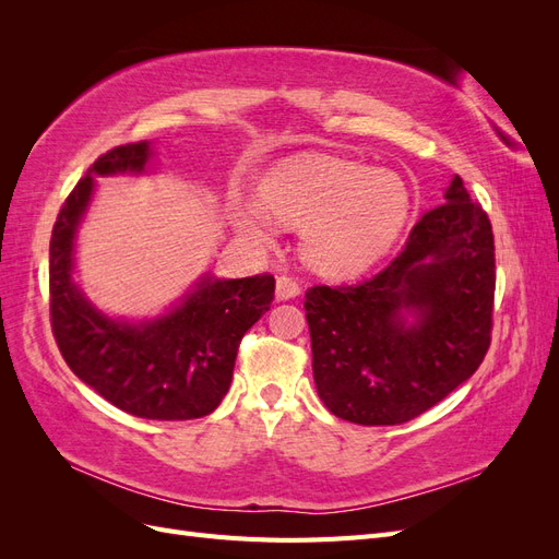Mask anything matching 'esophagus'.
I'll use <instances>...</instances> for the list:
<instances>
[{
	"mask_svg": "<svg viewBox=\"0 0 559 559\" xmlns=\"http://www.w3.org/2000/svg\"><path fill=\"white\" fill-rule=\"evenodd\" d=\"M298 294H300V284L294 277H289V275L277 277V286H275L277 300H289V298H296Z\"/></svg>",
	"mask_w": 559,
	"mask_h": 559,
	"instance_id": "1",
	"label": "esophagus"
}]
</instances>
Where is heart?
Returning <instances> with one entry per match:
<instances>
[{
	"label": "heart",
	"instance_id": "obj_1",
	"mask_svg": "<svg viewBox=\"0 0 559 559\" xmlns=\"http://www.w3.org/2000/svg\"><path fill=\"white\" fill-rule=\"evenodd\" d=\"M411 214V191L389 170L352 160H306L277 167L259 186V205L242 202L238 228L270 245L275 226L300 228V251L333 277L364 273L394 247Z\"/></svg>",
	"mask_w": 559,
	"mask_h": 559
}]
</instances>
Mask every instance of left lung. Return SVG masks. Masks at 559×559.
<instances>
[{
    "label": "left lung",
    "instance_id": "8db88e82",
    "mask_svg": "<svg viewBox=\"0 0 559 559\" xmlns=\"http://www.w3.org/2000/svg\"><path fill=\"white\" fill-rule=\"evenodd\" d=\"M443 198L378 275L306 294L317 394L335 417L403 425L485 359L497 282L492 224L460 175Z\"/></svg>",
    "mask_w": 559,
    "mask_h": 559
}]
</instances>
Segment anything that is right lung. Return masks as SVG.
<instances>
[{"label": "right lung", "instance_id": "right-lung-1", "mask_svg": "<svg viewBox=\"0 0 559 559\" xmlns=\"http://www.w3.org/2000/svg\"><path fill=\"white\" fill-rule=\"evenodd\" d=\"M151 156V142L116 146L67 195L50 235V326L72 373L116 408L144 419H195L226 396L242 335L270 310L275 277L202 275L173 310L154 319L99 312L72 277L81 218L95 177L144 175Z\"/></svg>", "mask_w": 559, "mask_h": 559}]
</instances>
